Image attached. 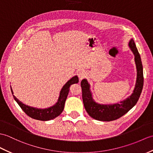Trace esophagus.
Here are the masks:
<instances>
[{
    "label": "esophagus",
    "mask_w": 153,
    "mask_h": 153,
    "mask_svg": "<svg viewBox=\"0 0 153 153\" xmlns=\"http://www.w3.org/2000/svg\"><path fill=\"white\" fill-rule=\"evenodd\" d=\"M78 77H79V80H82L83 78L86 76V72H85L84 70H80L79 72L77 74Z\"/></svg>",
    "instance_id": "obj_1"
}]
</instances>
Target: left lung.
<instances>
[{
  "label": "left lung",
  "mask_w": 153,
  "mask_h": 153,
  "mask_svg": "<svg viewBox=\"0 0 153 153\" xmlns=\"http://www.w3.org/2000/svg\"><path fill=\"white\" fill-rule=\"evenodd\" d=\"M128 46L134 55L136 66L137 77L133 93L125 100L113 104H102L96 102L91 90V85L87 79L81 82L82 88L83 102L87 113L92 118L100 121H111L120 118L129 111L139 100L143 86V66L140 53L132 38L128 42Z\"/></svg>",
  "instance_id": "left-lung-1"
}]
</instances>
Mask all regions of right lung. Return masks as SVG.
<instances>
[{"mask_svg": "<svg viewBox=\"0 0 153 153\" xmlns=\"http://www.w3.org/2000/svg\"><path fill=\"white\" fill-rule=\"evenodd\" d=\"M78 82H79V79H78V77L77 76L72 77L70 79L67 81L61 88L57 102L53 105L43 109L31 107V106L23 104V102L19 100L13 95V92L12 87L10 86V87H11V91L13 98L15 99L16 102L27 115L34 119L47 121V120H50L55 119V117L61 114L64 108H65V104L67 97H68V94L69 93L70 85L74 83H77Z\"/></svg>", "mask_w": 153, "mask_h": 153, "instance_id": "right-lung-1", "label": "right lung"}]
</instances>
